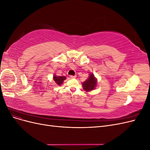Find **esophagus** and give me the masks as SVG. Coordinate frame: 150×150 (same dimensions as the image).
Returning <instances> with one entry per match:
<instances>
[{
    "label": "esophagus",
    "mask_w": 150,
    "mask_h": 150,
    "mask_svg": "<svg viewBox=\"0 0 150 150\" xmlns=\"http://www.w3.org/2000/svg\"><path fill=\"white\" fill-rule=\"evenodd\" d=\"M70 77H71V78H72V79H75L76 78V75L75 76H71Z\"/></svg>",
    "instance_id": "34e87169"
}]
</instances>
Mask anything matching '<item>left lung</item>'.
<instances>
[{"label": "left lung", "instance_id": "8db88e82", "mask_svg": "<svg viewBox=\"0 0 150 150\" xmlns=\"http://www.w3.org/2000/svg\"><path fill=\"white\" fill-rule=\"evenodd\" d=\"M98 84V79L94 76L93 73H91L88 77V78L86 79L82 85L84 90L86 92L91 91L96 89Z\"/></svg>", "mask_w": 150, "mask_h": 150}]
</instances>
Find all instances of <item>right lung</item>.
I'll return each mask as SVG.
<instances>
[{
  "mask_svg": "<svg viewBox=\"0 0 150 150\" xmlns=\"http://www.w3.org/2000/svg\"><path fill=\"white\" fill-rule=\"evenodd\" d=\"M53 79L54 81V82H55V83L57 85L60 86L63 83L64 81L66 79V76H57L56 74H54Z\"/></svg>",
  "mask_w": 150,
  "mask_h": 150,
  "instance_id": "1",
  "label": "right lung"
}]
</instances>
